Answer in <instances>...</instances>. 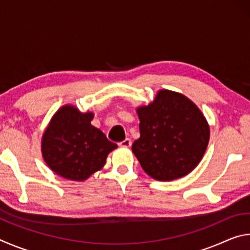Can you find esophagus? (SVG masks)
Listing matches in <instances>:
<instances>
[{"label":"esophagus","mask_w":250,"mask_h":250,"mask_svg":"<svg viewBox=\"0 0 250 250\" xmlns=\"http://www.w3.org/2000/svg\"><path fill=\"white\" fill-rule=\"evenodd\" d=\"M131 145H132V141H131V139H129V138H126L124 141L119 142V146L122 147H129V146H131Z\"/></svg>","instance_id":"34e87169"}]
</instances>
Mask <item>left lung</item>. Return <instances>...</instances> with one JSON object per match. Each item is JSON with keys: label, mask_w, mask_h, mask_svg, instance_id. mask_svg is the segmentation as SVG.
Wrapping results in <instances>:
<instances>
[{"label": "left lung", "mask_w": 250, "mask_h": 250, "mask_svg": "<svg viewBox=\"0 0 250 250\" xmlns=\"http://www.w3.org/2000/svg\"><path fill=\"white\" fill-rule=\"evenodd\" d=\"M137 111L140 138L133 142L132 152L146 174L172 181L197 167L208 145L209 126L191 100L161 90L153 103Z\"/></svg>", "instance_id": "left-lung-1"}]
</instances>
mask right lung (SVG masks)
<instances>
[{
  "label": "right lung",
  "mask_w": 250,
  "mask_h": 250,
  "mask_svg": "<svg viewBox=\"0 0 250 250\" xmlns=\"http://www.w3.org/2000/svg\"><path fill=\"white\" fill-rule=\"evenodd\" d=\"M91 112L82 113L73 105L58 110L42 140L47 166L65 179L84 181L103 168L107 155L118 146L91 125Z\"/></svg>",
  "instance_id": "right-lung-1"
}]
</instances>
